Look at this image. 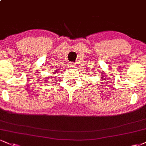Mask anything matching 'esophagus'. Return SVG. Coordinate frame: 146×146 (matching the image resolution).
Segmentation results:
<instances>
[{"instance_id": "1", "label": "esophagus", "mask_w": 146, "mask_h": 146, "mask_svg": "<svg viewBox=\"0 0 146 146\" xmlns=\"http://www.w3.org/2000/svg\"><path fill=\"white\" fill-rule=\"evenodd\" d=\"M70 66H71V68H75V66H76V63L71 62L70 63Z\"/></svg>"}]
</instances>
